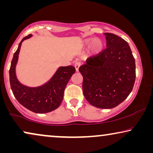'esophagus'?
Returning a JSON list of instances; mask_svg holds the SVG:
<instances>
[{"instance_id":"1","label":"esophagus","mask_w":153,"mask_h":153,"mask_svg":"<svg viewBox=\"0 0 153 153\" xmlns=\"http://www.w3.org/2000/svg\"><path fill=\"white\" fill-rule=\"evenodd\" d=\"M81 65V62H75L74 68H75V69H76V71H79V68H80Z\"/></svg>"}]
</instances>
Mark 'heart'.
<instances>
[{
  "mask_svg": "<svg viewBox=\"0 0 153 153\" xmlns=\"http://www.w3.org/2000/svg\"><path fill=\"white\" fill-rule=\"evenodd\" d=\"M93 42L92 44V49L95 52H99L103 47V43L99 39H87L85 40V43L90 44Z\"/></svg>",
  "mask_w": 153,
  "mask_h": 153,
  "instance_id": "heart-1",
  "label": "heart"
}]
</instances>
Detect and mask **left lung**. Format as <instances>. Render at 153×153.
I'll use <instances>...</instances> for the list:
<instances>
[{"label":"left lung","instance_id":"1","mask_svg":"<svg viewBox=\"0 0 153 153\" xmlns=\"http://www.w3.org/2000/svg\"><path fill=\"white\" fill-rule=\"evenodd\" d=\"M106 47L87 58L79 70L83 92L91 105L111 108L123 102L132 91L136 79L134 58L128 43L118 35L104 33Z\"/></svg>","mask_w":153,"mask_h":153}]
</instances>
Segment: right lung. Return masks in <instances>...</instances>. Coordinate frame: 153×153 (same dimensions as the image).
Segmentation results:
<instances>
[{"instance_id":"right-lung-1","label":"right lung","mask_w":153,"mask_h":153,"mask_svg":"<svg viewBox=\"0 0 153 153\" xmlns=\"http://www.w3.org/2000/svg\"><path fill=\"white\" fill-rule=\"evenodd\" d=\"M31 36L32 34H29L23 38L14 53L10 68V86L14 97L22 106L33 112L45 114L56 109L60 105L65 88L76 70L72 65L60 67L51 80L40 87L29 88L21 84L16 77L15 67L22 43Z\"/></svg>"}]
</instances>
